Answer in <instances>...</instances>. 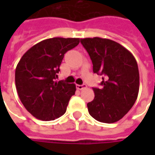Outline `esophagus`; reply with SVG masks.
Segmentation results:
<instances>
[{"label": "esophagus", "mask_w": 155, "mask_h": 155, "mask_svg": "<svg viewBox=\"0 0 155 155\" xmlns=\"http://www.w3.org/2000/svg\"><path fill=\"white\" fill-rule=\"evenodd\" d=\"M76 88H77V90H83L84 88H86V85L85 84H76Z\"/></svg>", "instance_id": "1"}]
</instances>
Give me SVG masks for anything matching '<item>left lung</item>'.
<instances>
[{"mask_svg":"<svg viewBox=\"0 0 155 155\" xmlns=\"http://www.w3.org/2000/svg\"><path fill=\"white\" fill-rule=\"evenodd\" d=\"M93 64V71L103 74L101 89L93 88L94 98L87 104L91 116L102 123L122 119L138 97L140 74L136 60L126 48L109 39H81Z\"/></svg>","mask_w":155,"mask_h":155,"instance_id":"obj_1","label":"left lung"}]
</instances>
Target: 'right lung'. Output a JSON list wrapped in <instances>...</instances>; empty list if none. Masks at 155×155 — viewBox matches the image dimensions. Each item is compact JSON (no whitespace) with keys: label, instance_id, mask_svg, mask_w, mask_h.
<instances>
[{"label":"right lung","instance_id":"add662e5","mask_svg":"<svg viewBox=\"0 0 155 155\" xmlns=\"http://www.w3.org/2000/svg\"><path fill=\"white\" fill-rule=\"evenodd\" d=\"M80 38L54 37L39 42L23 54L15 69V87L29 113L44 121L66 111L75 84L55 81L64 54L77 46Z\"/></svg>","mask_w":155,"mask_h":155}]
</instances>
